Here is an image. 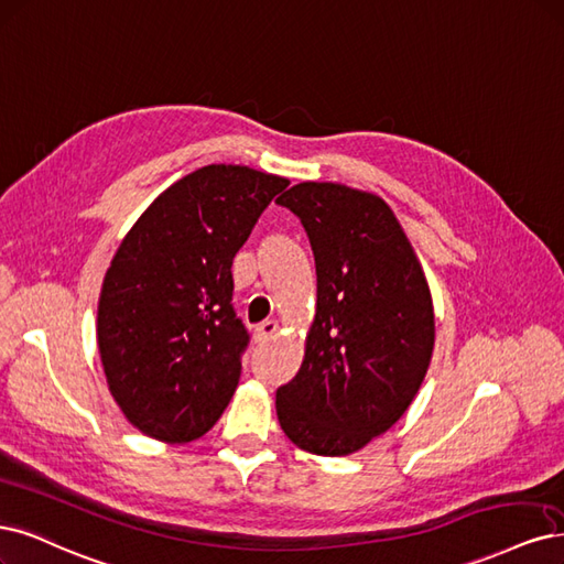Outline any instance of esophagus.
Masks as SVG:
<instances>
[{"label":"esophagus","mask_w":564,"mask_h":564,"mask_svg":"<svg viewBox=\"0 0 564 564\" xmlns=\"http://www.w3.org/2000/svg\"><path fill=\"white\" fill-rule=\"evenodd\" d=\"M278 332H280V324L273 322V319H268V322H263V324L257 326L254 338H257V343H265V340L273 338Z\"/></svg>","instance_id":"esophagus-1"}]
</instances>
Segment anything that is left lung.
I'll use <instances>...</instances> for the list:
<instances>
[{
    "label": "left lung",
    "mask_w": 564,
    "mask_h": 564,
    "mask_svg": "<svg viewBox=\"0 0 564 564\" xmlns=\"http://www.w3.org/2000/svg\"><path fill=\"white\" fill-rule=\"evenodd\" d=\"M301 219L317 263V310L296 378L278 390L282 432L343 457L413 403L434 352V303L392 207L376 193L301 182L278 198Z\"/></svg>",
    "instance_id": "1"
}]
</instances>
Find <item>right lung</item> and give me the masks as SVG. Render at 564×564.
<instances>
[{
  "label": "right lung",
  "mask_w": 564,
  "mask_h": 564,
  "mask_svg": "<svg viewBox=\"0 0 564 564\" xmlns=\"http://www.w3.org/2000/svg\"><path fill=\"white\" fill-rule=\"evenodd\" d=\"M289 180L205 165L165 188L126 232L97 303L109 392L163 443L209 432L240 380L249 340L232 310V259Z\"/></svg>",
  "instance_id": "obj_1"
}]
</instances>
